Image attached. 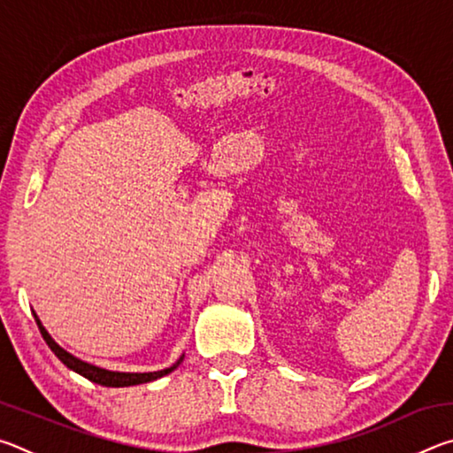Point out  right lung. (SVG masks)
Listing matches in <instances>:
<instances>
[{"instance_id":"1","label":"right lung","mask_w":453,"mask_h":453,"mask_svg":"<svg viewBox=\"0 0 453 453\" xmlns=\"http://www.w3.org/2000/svg\"><path fill=\"white\" fill-rule=\"evenodd\" d=\"M35 324H37V327H40V332H42V335H43L45 343H48V346H50V349L61 359V364L67 365V367H70V370H73V372H78L80 375H83V378H88L89 381H96V383H99V386H105V388L137 386V383H148V381H153V380H157V378H164V375L172 373V372L175 370V367H178V365L181 364V359H183V357H180L178 364H173L172 367H167V370H162V372H150V373L107 372V370H102V367H96V365H91V364L81 362V359L73 357L72 354H67L65 349H61V348L58 346V343L51 340V335H50L48 332H45V327L42 326V321L37 319V316H35Z\"/></svg>"}]
</instances>
